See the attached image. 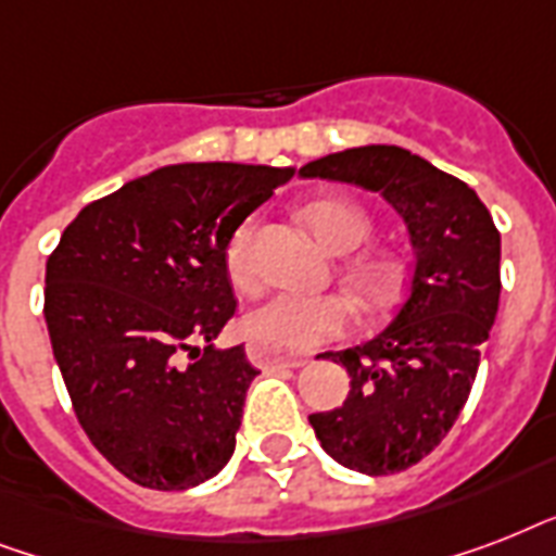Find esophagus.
<instances>
[{"instance_id":"34e87169","label":"esophagus","mask_w":556,"mask_h":556,"mask_svg":"<svg viewBox=\"0 0 556 556\" xmlns=\"http://www.w3.org/2000/svg\"><path fill=\"white\" fill-rule=\"evenodd\" d=\"M248 357L260 369H279V366L296 369V366H305L312 361L308 355H282V352H274V349L262 346V343H248Z\"/></svg>"}]
</instances>
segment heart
Listing matches in <instances>:
<instances>
[{
  "label": "heart",
  "instance_id": "b5f03b06",
  "mask_svg": "<svg viewBox=\"0 0 556 556\" xmlns=\"http://www.w3.org/2000/svg\"><path fill=\"white\" fill-rule=\"evenodd\" d=\"M303 216L312 233L334 253L357 251L371 233L369 213L349 199H317L303 210ZM253 239L256 222L244 218L225 244V274L239 291H253L260 282ZM349 279L366 305L380 308L395 300L404 270L392 256L366 253L349 265ZM349 317L352 312L340 296L277 291L244 314V331L253 343L274 352H312L326 340L343 334Z\"/></svg>",
  "mask_w": 556,
  "mask_h": 556
}]
</instances>
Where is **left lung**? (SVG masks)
Here are the masks:
<instances>
[{
	"mask_svg": "<svg viewBox=\"0 0 556 556\" xmlns=\"http://www.w3.org/2000/svg\"><path fill=\"white\" fill-rule=\"evenodd\" d=\"M300 176L378 192L409 233V294L375 338L329 352L352 389L343 406L308 415L338 465L397 473L439 447L470 395L500 312V230L465 181L389 143L331 152Z\"/></svg>",
	"mask_w": 556,
	"mask_h": 556,
	"instance_id": "8db88e82",
	"label": "left lung"
}]
</instances>
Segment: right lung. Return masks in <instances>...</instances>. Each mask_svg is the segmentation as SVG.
<instances>
[{"label": "right lung", "instance_id": "obj_1", "mask_svg": "<svg viewBox=\"0 0 556 556\" xmlns=\"http://www.w3.org/2000/svg\"><path fill=\"white\" fill-rule=\"evenodd\" d=\"M291 176L159 167L83 207L48 256V338L77 421L141 488L187 491L233 456L260 371L242 346H216L236 312L225 244Z\"/></svg>", "mask_w": 556, "mask_h": 556}]
</instances>
